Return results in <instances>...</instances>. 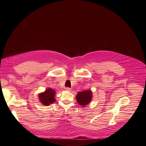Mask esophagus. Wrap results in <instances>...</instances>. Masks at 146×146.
<instances>
[{"label":"esophagus","instance_id":"1","mask_svg":"<svg viewBox=\"0 0 146 146\" xmlns=\"http://www.w3.org/2000/svg\"><path fill=\"white\" fill-rule=\"evenodd\" d=\"M65 90H66V91H71V88H69V87H66V88H65Z\"/></svg>","mask_w":146,"mask_h":146}]
</instances>
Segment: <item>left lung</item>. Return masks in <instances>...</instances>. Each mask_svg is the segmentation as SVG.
I'll return each mask as SVG.
<instances>
[{
	"instance_id": "8db88e82",
	"label": "left lung",
	"mask_w": 146,
	"mask_h": 146,
	"mask_svg": "<svg viewBox=\"0 0 146 146\" xmlns=\"http://www.w3.org/2000/svg\"><path fill=\"white\" fill-rule=\"evenodd\" d=\"M92 99V93L90 90L84 91L80 92L77 94L76 96V99L77 102L80 105L83 106H86L88 103Z\"/></svg>"
}]
</instances>
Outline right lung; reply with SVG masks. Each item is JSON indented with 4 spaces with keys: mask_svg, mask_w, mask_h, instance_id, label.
Masks as SVG:
<instances>
[{
    "mask_svg": "<svg viewBox=\"0 0 146 146\" xmlns=\"http://www.w3.org/2000/svg\"><path fill=\"white\" fill-rule=\"evenodd\" d=\"M55 92L51 88H48L44 92L39 94L40 101L44 105H49L55 102Z\"/></svg>",
    "mask_w": 146,
    "mask_h": 146,
    "instance_id": "right-lung-1",
    "label": "right lung"
}]
</instances>
